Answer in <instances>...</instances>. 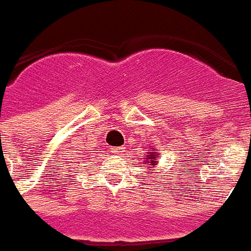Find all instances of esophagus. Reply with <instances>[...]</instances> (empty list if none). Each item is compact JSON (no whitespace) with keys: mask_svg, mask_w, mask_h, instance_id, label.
<instances>
[{"mask_svg":"<svg viewBox=\"0 0 251 251\" xmlns=\"http://www.w3.org/2000/svg\"><path fill=\"white\" fill-rule=\"evenodd\" d=\"M111 152H112L113 155H116V156H120V155H123V153L126 152V148L124 147H113V148H111Z\"/></svg>","mask_w":251,"mask_h":251,"instance_id":"34e87169","label":"esophagus"}]
</instances>
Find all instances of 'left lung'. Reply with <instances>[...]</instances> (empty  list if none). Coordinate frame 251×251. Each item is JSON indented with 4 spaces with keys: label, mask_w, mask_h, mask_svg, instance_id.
Masks as SVG:
<instances>
[{
    "label": "left lung",
    "mask_w": 251,
    "mask_h": 251,
    "mask_svg": "<svg viewBox=\"0 0 251 251\" xmlns=\"http://www.w3.org/2000/svg\"><path fill=\"white\" fill-rule=\"evenodd\" d=\"M156 156H158V152H153V150H151V152H148L147 155V163H150L151 166H156L158 164V159H156Z\"/></svg>",
    "instance_id": "left-lung-1"
}]
</instances>
